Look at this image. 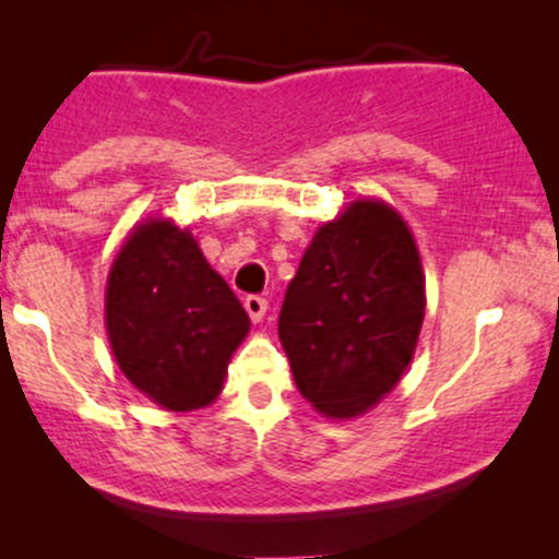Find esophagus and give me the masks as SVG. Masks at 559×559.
<instances>
[{"label": "esophagus", "instance_id": "34e87169", "mask_svg": "<svg viewBox=\"0 0 559 559\" xmlns=\"http://www.w3.org/2000/svg\"><path fill=\"white\" fill-rule=\"evenodd\" d=\"M243 306H246L248 316H251L253 324H259V321L264 319V313H267V300H264V297H259V295H248L243 300Z\"/></svg>", "mask_w": 559, "mask_h": 559}]
</instances>
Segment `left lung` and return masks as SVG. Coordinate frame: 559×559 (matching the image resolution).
Returning a JSON list of instances; mask_svg holds the SVG:
<instances>
[{
  "instance_id": "left-lung-1",
  "label": "left lung",
  "mask_w": 559,
  "mask_h": 559,
  "mask_svg": "<svg viewBox=\"0 0 559 559\" xmlns=\"http://www.w3.org/2000/svg\"><path fill=\"white\" fill-rule=\"evenodd\" d=\"M425 306L419 248L392 205L365 197L321 224L278 316L302 397L330 419L373 408L414 359Z\"/></svg>"
}]
</instances>
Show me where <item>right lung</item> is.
<instances>
[{"mask_svg":"<svg viewBox=\"0 0 559 559\" xmlns=\"http://www.w3.org/2000/svg\"><path fill=\"white\" fill-rule=\"evenodd\" d=\"M105 326L112 357L134 389L186 414L222 394L251 321L189 229L145 218L107 273Z\"/></svg>","mask_w":559,"mask_h":559,"instance_id":"add662e5","label":"right lung"}]
</instances>
